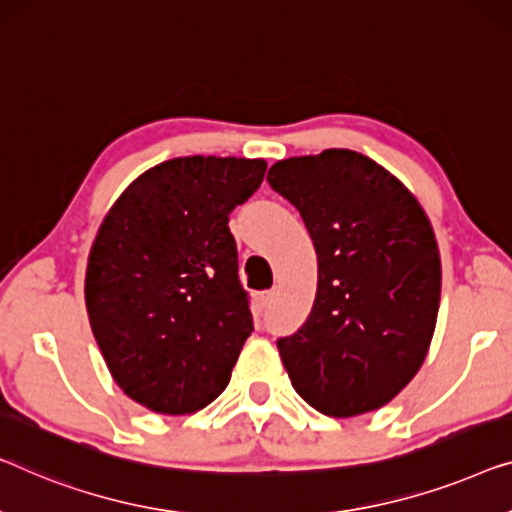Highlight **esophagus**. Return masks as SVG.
Returning a JSON list of instances; mask_svg holds the SVG:
<instances>
[{"label":"esophagus","mask_w":512,"mask_h":512,"mask_svg":"<svg viewBox=\"0 0 512 512\" xmlns=\"http://www.w3.org/2000/svg\"><path fill=\"white\" fill-rule=\"evenodd\" d=\"M274 300V291H265L261 293V298H258V305H261V309H268L272 305Z\"/></svg>","instance_id":"esophagus-1"}]
</instances>
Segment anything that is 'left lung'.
Here are the masks:
<instances>
[{
	"mask_svg": "<svg viewBox=\"0 0 512 512\" xmlns=\"http://www.w3.org/2000/svg\"><path fill=\"white\" fill-rule=\"evenodd\" d=\"M314 240L307 321L277 342L298 395L330 418L381 409L418 374L441 300L434 228L416 196L365 154L325 150L270 168Z\"/></svg>",
	"mask_w": 512,
	"mask_h": 512,
	"instance_id": "left-lung-1",
	"label": "left lung"
}]
</instances>
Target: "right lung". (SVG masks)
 Wrapping results in <instances>:
<instances>
[{
	"instance_id": "obj_1",
	"label": "right lung",
	"mask_w": 512,
	"mask_h": 512,
	"mask_svg": "<svg viewBox=\"0 0 512 512\" xmlns=\"http://www.w3.org/2000/svg\"><path fill=\"white\" fill-rule=\"evenodd\" d=\"M263 159L177 157L145 170L103 217L85 305L115 383L145 409L187 416L231 381L254 330L228 214Z\"/></svg>"
}]
</instances>
